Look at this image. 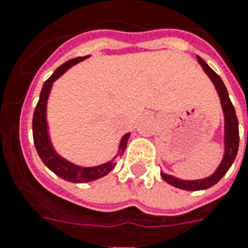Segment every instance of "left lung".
Segmentation results:
<instances>
[{
    "instance_id": "1",
    "label": "left lung",
    "mask_w": 248,
    "mask_h": 248,
    "mask_svg": "<svg viewBox=\"0 0 248 248\" xmlns=\"http://www.w3.org/2000/svg\"><path fill=\"white\" fill-rule=\"evenodd\" d=\"M196 57L205 74L209 76L211 82L214 84L215 89H217V93L219 95V99H220V106H222L223 116H224V153H223L222 162L218 166V168L215 170V172L209 177L201 178V180H180V178H177L172 174L160 172V176L167 183H170V185L177 187V188L186 191L206 190L209 187L214 186L215 183H218L219 181L222 180L225 173L228 172V170L234 162L239 145L238 120H237L234 107H233L232 102L229 99L228 92H227L224 82H223V80L218 74H215L209 67L208 63L202 58L199 57V56H196Z\"/></svg>"
}]
</instances>
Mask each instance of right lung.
Returning a JSON list of instances; mask_svg holds the SVG:
<instances>
[{"instance_id": "right-lung-1", "label": "right lung", "mask_w": 248, "mask_h": 248, "mask_svg": "<svg viewBox=\"0 0 248 248\" xmlns=\"http://www.w3.org/2000/svg\"><path fill=\"white\" fill-rule=\"evenodd\" d=\"M90 56H85V57H78L74 60L65 62L63 65L56 70L51 75V78H48L47 81L43 84L42 92H40L39 100L35 107L33 116V139L34 145L37 149L38 155L40 156L42 162L46 164L47 168L52 170L54 174H57L62 180L68 181V182L75 183H85L92 182V181L99 180L102 177L107 176L110 170H113L116 164H117V159L122 156V154L126 150L127 146L128 139L131 136V132L124 134L120 140V145H118L117 154L114 155V158L109 162H106L103 164L94 167H80L78 164H74L70 160L65 159L62 155H60L56 149H54L53 144H52L51 135H49V127H48L47 121V103L49 94H51L52 86L53 82L57 78H61L68 68H71L72 66H75L78 62L84 61L86 58H89Z\"/></svg>"}]
</instances>
